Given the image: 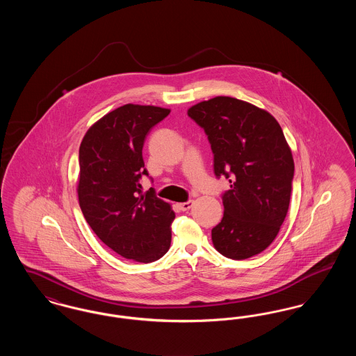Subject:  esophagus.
<instances>
[{
    "label": "esophagus",
    "instance_id": "1",
    "mask_svg": "<svg viewBox=\"0 0 356 356\" xmlns=\"http://www.w3.org/2000/svg\"><path fill=\"white\" fill-rule=\"evenodd\" d=\"M192 205H193V202H191V200L186 202V203L177 204V207H179L180 211H188V209L192 208Z\"/></svg>",
    "mask_w": 356,
    "mask_h": 356
}]
</instances>
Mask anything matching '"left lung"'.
<instances>
[{
	"mask_svg": "<svg viewBox=\"0 0 356 356\" xmlns=\"http://www.w3.org/2000/svg\"><path fill=\"white\" fill-rule=\"evenodd\" d=\"M208 136L218 177L229 179L224 215L212 229L213 247L243 260L263 252L286 219L293 179V157L279 122L254 104L228 96L188 109Z\"/></svg>",
	"mask_w": 356,
	"mask_h": 356,
	"instance_id": "1",
	"label": "left lung"
}]
</instances>
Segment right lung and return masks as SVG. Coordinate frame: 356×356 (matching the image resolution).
<instances>
[{"mask_svg":"<svg viewBox=\"0 0 356 356\" xmlns=\"http://www.w3.org/2000/svg\"><path fill=\"white\" fill-rule=\"evenodd\" d=\"M154 105L125 104L97 120L79 151L77 195L85 220L120 256L151 263L168 252L170 203L143 192V147L151 128L170 115Z\"/></svg>","mask_w":356,"mask_h":356,"instance_id":"right-lung-1","label":"right lung"}]
</instances>
